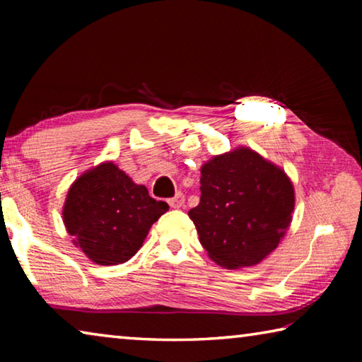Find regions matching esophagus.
Segmentation results:
<instances>
[{
  "label": "esophagus",
  "mask_w": 362,
  "mask_h": 362,
  "mask_svg": "<svg viewBox=\"0 0 362 362\" xmlns=\"http://www.w3.org/2000/svg\"><path fill=\"white\" fill-rule=\"evenodd\" d=\"M168 203L170 207H174V209H179V207L183 206V203H185V196H183V193H177L174 198H169Z\"/></svg>",
  "instance_id": "34e87169"
}]
</instances>
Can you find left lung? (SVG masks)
Wrapping results in <instances>:
<instances>
[{
    "label": "left lung",
    "mask_w": 362,
    "mask_h": 362,
    "mask_svg": "<svg viewBox=\"0 0 362 362\" xmlns=\"http://www.w3.org/2000/svg\"><path fill=\"white\" fill-rule=\"evenodd\" d=\"M293 203L283 170L252 150L238 148L201 168L199 204L188 217L211 259L233 269L257 265L278 247Z\"/></svg>",
    "instance_id": "8db88e82"
}]
</instances>
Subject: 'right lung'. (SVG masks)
I'll return each instance as SVG.
<instances>
[{
    "mask_svg": "<svg viewBox=\"0 0 362 362\" xmlns=\"http://www.w3.org/2000/svg\"><path fill=\"white\" fill-rule=\"evenodd\" d=\"M168 209L113 163H103L71 185L64 223L90 260L118 265L142 247L150 226Z\"/></svg>",
    "mask_w": 362,
    "mask_h": 362,
    "instance_id": "1",
    "label": "right lung"
}]
</instances>
